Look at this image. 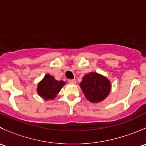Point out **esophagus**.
Masks as SVG:
<instances>
[{
	"mask_svg": "<svg viewBox=\"0 0 146 146\" xmlns=\"http://www.w3.org/2000/svg\"><path fill=\"white\" fill-rule=\"evenodd\" d=\"M76 80L75 79H68V83L70 84H75L76 83Z\"/></svg>",
	"mask_w": 146,
	"mask_h": 146,
	"instance_id": "esophagus-1",
	"label": "esophagus"
}]
</instances>
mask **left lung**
I'll return each mask as SVG.
<instances>
[{"label":"left lung","mask_w":146,"mask_h":146,"mask_svg":"<svg viewBox=\"0 0 146 146\" xmlns=\"http://www.w3.org/2000/svg\"><path fill=\"white\" fill-rule=\"evenodd\" d=\"M80 86L86 98L92 103L104 100L111 91V87L107 78L94 72L85 75Z\"/></svg>","instance_id":"8db88e82"}]
</instances>
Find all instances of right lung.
<instances>
[{"label": "right lung", "instance_id": "add662e5", "mask_svg": "<svg viewBox=\"0 0 146 146\" xmlns=\"http://www.w3.org/2000/svg\"><path fill=\"white\" fill-rule=\"evenodd\" d=\"M65 84L63 80H56L54 77L47 74L38 85L37 92L45 100H53Z\"/></svg>", "mask_w": 146, "mask_h": 146}]
</instances>
